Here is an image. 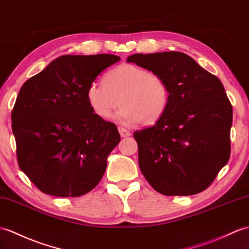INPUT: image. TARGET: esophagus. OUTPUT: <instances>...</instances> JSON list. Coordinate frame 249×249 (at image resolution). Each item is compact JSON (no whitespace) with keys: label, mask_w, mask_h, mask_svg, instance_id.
Listing matches in <instances>:
<instances>
[{"label":"esophagus","mask_w":249,"mask_h":249,"mask_svg":"<svg viewBox=\"0 0 249 249\" xmlns=\"http://www.w3.org/2000/svg\"><path fill=\"white\" fill-rule=\"evenodd\" d=\"M119 132H120L121 137H124V138L125 137H129L131 135V132L128 129L124 128V127H119Z\"/></svg>","instance_id":"obj_1"}]
</instances>
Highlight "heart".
Here are the masks:
<instances>
[{"mask_svg":"<svg viewBox=\"0 0 249 249\" xmlns=\"http://www.w3.org/2000/svg\"><path fill=\"white\" fill-rule=\"evenodd\" d=\"M87 102L100 118L107 119L121 104L114 118L120 123L152 125L164 114L170 102V89L160 74L132 63L113 68L104 78L87 89Z\"/></svg>","mask_w":249,"mask_h":249,"instance_id":"1","label":"heart"}]
</instances>
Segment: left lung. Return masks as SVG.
<instances>
[{
    "label": "left lung",
    "mask_w": 249,
    "mask_h": 249,
    "mask_svg": "<svg viewBox=\"0 0 249 249\" xmlns=\"http://www.w3.org/2000/svg\"><path fill=\"white\" fill-rule=\"evenodd\" d=\"M127 62L160 74L170 89L164 114L135 131L139 166L157 192H203L230 157L232 106L215 75L180 52L134 54Z\"/></svg>",
    "instance_id": "8db88e82"
}]
</instances>
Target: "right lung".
Listing matches in <instances>:
<instances>
[{
	"label": "right lung",
	"mask_w": 249,
	"mask_h": 249,
	"mask_svg": "<svg viewBox=\"0 0 249 249\" xmlns=\"http://www.w3.org/2000/svg\"><path fill=\"white\" fill-rule=\"evenodd\" d=\"M121 58L110 54L63 55L21 87L11 112L17 158L41 192L77 197L100 182L121 137L96 115L87 89Z\"/></svg>",
	"instance_id": "add662e5"
}]
</instances>
